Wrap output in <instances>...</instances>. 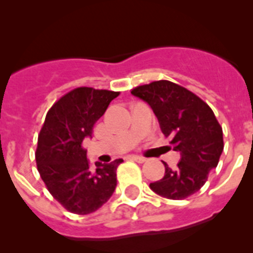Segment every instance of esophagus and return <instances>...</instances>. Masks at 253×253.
Instances as JSON below:
<instances>
[{"label": "esophagus", "mask_w": 253, "mask_h": 253, "mask_svg": "<svg viewBox=\"0 0 253 253\" xmlns=\"http://www.w3.org/2000/svg\"><path fill=\"white\" fill-rule=\"evenodd\" d=\"M129 158H130L131 161H135V162H138V163H144L147 161L146 158L140 157V156H130Z\"/></svg>", "instance_id": "1"}]
</instances>
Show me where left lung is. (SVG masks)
I'll use <instances>...</instances> for the list:
<instances>
[{
    "instance_id": "8db88e82",
    "label": "left lung",
    "mask_w": 253,
    "mask_h": 253,
    "mask_svg": "<svg viewBox=\"0 0 253 253\" xmlns=\"http://www.w3.org/2000/svg\"><path fill=\"white\" fill-rule=\"evenodd\" d=\"M131 93L148 102L165 137L171 138L181 154L176 169L163 162L165 176L149 187L171 200L189 198L204 186L224 148L222 126L213 110L195 93L166 80L138 86Z\"/></svg>"
}]
</instances>
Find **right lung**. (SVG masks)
<instances>
[{
	"mask_svg": "<svg viewBox=\"0 0 253 253\" xmlns=\"http://www.w3.org/2000/svg\"><path fill=\"white\" fill-rule=\"evenodd\" d=\"M120 92L77 87L49 109L38 135V171L51 196L64 209L86 215L111 198L116 187V169L122 158L95 163L92 169L82 147L92 135L93 125Z\"/></svg>",
	"mask_w": 253,
	"mask_h": 253,
	"instance_id": "add662e5",
	"label": "right lung"
}]
</instances>
